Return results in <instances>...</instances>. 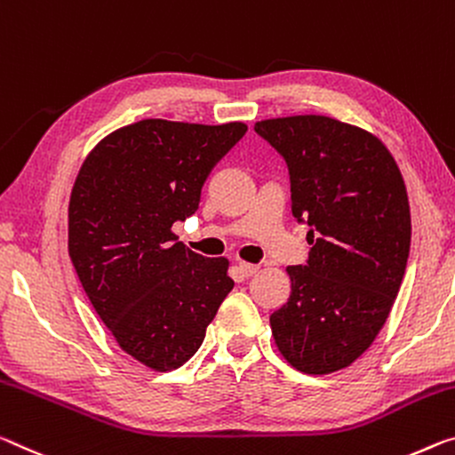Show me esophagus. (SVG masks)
Listing matches in <instances>:
<instances>
[{
  "label": "esophagus",
  "instance_id": "1",
  "mask_svg": "<svg viewBox=\"0 0 455 455\" xmlns=\"http://www.w3.org/2000/svg\"><path fill=\"white\" fill-rule=\"evenodd\" d=\"M239 269H241V273L244 277H253L255 273L259 271V265H253V263H244V261H241L239 263Z\"/></svg>",
  "mask_w": 455,
  "mask_h": 455
}]
</instances>
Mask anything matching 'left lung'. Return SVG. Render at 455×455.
Segmentation results:
<instances>
[{
  "mask_svg": "<svg viewBox=\"0 0 455 455\" xmlns=\"http://www.w3.org/2000/svg\"><path fill=\"white\" fill-rule=\"evenodd\" d=\"M255 132L283 156L291 212L314 244L306 265L287 267L291 293L271 314L273 338L301 372L346 369L385 326L407 269L401 170L379 137L323 115L265 119Z\"/></svg>",
  "mask_w": 455,
  "mask_h": 455,
  "instance_id": "8db88e82",
  "label": "left lung"
}]
</instances>
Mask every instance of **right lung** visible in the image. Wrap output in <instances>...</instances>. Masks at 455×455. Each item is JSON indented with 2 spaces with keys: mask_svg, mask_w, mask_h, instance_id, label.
<instances>
[{
  "mask_svg": "<svg viewBox=\"0 0 455 455\" xmlns=\"http://www.w3.org/2000/svg\"><path fill=\"white\" fill-rule=\"evenodd\" d=\"M244 133L241 121H137L100 140L72 186L68 255L83 290L121 350L154 371L194 356L235 285L225 257L186 249L172 227L198 211Z\"/></svg>",
  "mask_w": 455,
  "mask_h": 455,
  "instance_id": "right-lung-1",
  "label": "right lung"
}]
</instances>
